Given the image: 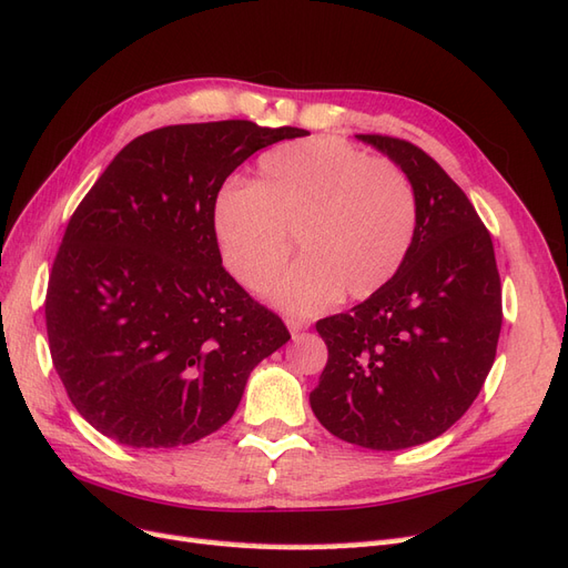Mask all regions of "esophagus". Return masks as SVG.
Returning <instances> with one entry per match:
<instances>
[{"mask_svg": "<svg viewBox=\"0 0 568 568\" xmlns=\"http://www.w3.org/2000/svg\"><path fill=\"white\" fill-rule=\"evenodd\" d=\"M287 328L293 333V338H297L302 331L310 328V322H304V318H287Z\"/></svg>", "mask_w": 568, "mask_h": 568, "instance_id": "esophagus-1", "label": "esophagus"}]
</instances>
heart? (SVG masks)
Here are the masks:
<instances>
[{"mask_svg": "<svg viewBox=\"0 0 568 568\" xmlns=\"http://www.w3.org/2000/svg\"><path fill=\"white\" fill-rule=\"evenodd\" d=\"M417 213L415 186L394 160L307 139L261 155L256 184H225L213 232L227 273L256 293L283 271L295 235L304 256L266 295L285 312L314 314L343 293L365 300L394 281Z\"/></svg>", "mask_w": 568, "mask_h": 568, "instance_id": "1", "label": "heart"}]
</instances>
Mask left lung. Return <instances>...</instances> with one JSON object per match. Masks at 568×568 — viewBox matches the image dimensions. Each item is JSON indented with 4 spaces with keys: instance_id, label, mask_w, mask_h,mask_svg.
<instances>
[{
    "instance_id": "8db88e82",
    "label": "left lung",
    "mask_w": 568,
    "mask_h": 568,
    "mask_svg": "<svg viewBox=\"0 0 568 568\" xmlns=\"http://www.w3.org/2000/svg\"><path fill=\"white\" fill-rule=\"evenodd\" d=\"M357 139L410 178L417 232L394 281L316 322L328 362L310 403L338 439L398 450L436 439L477 398L497 357L501 281L489 230L434 158L396 136Z\"/></svg>"
}]
</instances>
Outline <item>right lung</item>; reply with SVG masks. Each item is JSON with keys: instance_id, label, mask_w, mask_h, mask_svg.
Instances as JSON below:
<instances>
[{"instance_id": "obj_1", "label": "right lung", "mask_w": 568, "mask_h": 568, "mask_svg": "<svg viewBox=\"0 0 568 568\" xmlns=\"http://www.w3.org/2000/svg\"><path fill=\"white\" fill-rule=\"evenodd\" d=\"M246 120L136 136L83 196L54 256L45 324L69 400L134 448L194 444L235 415L250 372L290 341L223 268L213 203L258 149L304 136Z\"/></svg>"}]
</instances>
